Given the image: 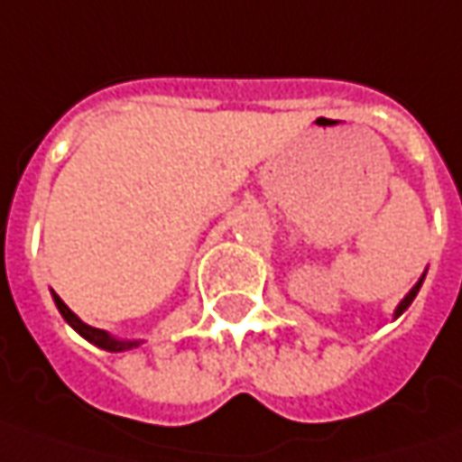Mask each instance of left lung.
Segmentation results:
<instances>
[{"label":"left lung","mask_w":462,"mask_h":462,"mask_svg":"<svg viewBox=\"0 0 462 462\" xmlns=\"http://www.w3.org/2000/svg\"><path fill=\"white\" fill-rule=\"evenodd\" d=\"M421 282H424V277H421V280H419L417 285H414V288H411V291H409V295H406V298H403V300H401V303H399V309H396V316H401V313H403V310H406V309H409V306H411V300H414V298H417L419 288H421Z\"/></svg>","instance_id":"1"}]
</instances>
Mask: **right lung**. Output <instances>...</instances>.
<instances>
[{
  "label": "right lung",
  "mask_w": 462,
  "mask_h": 462,
  "mask_svg": "<svg viewBox=\"0 0 462 462\" xmlns=\"http://www.w3.org/2000/svg\"><path fill=\"white\" fill-rule=\"evenodd\" d=\"M53 300H56V306H59V310H61L63 319H66V321H69L71 327L77 328V331H79L84 339H89L92 345L102 346V349H107V352H123V349H131V346L138 345V342H120V339H113V337H110L107 331L89 327V324H84L79 316H77L74 310L69 309V306H66V303H63L61 298H59L56 293H53Z\"/></svg>",
  "instance_id": "1"
}]
</instances>
